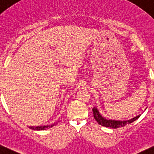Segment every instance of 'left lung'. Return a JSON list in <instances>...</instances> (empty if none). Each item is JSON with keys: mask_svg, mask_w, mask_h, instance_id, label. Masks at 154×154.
Wrapping results in <instances>:
<instances>
[{"mask_svg": "<svg viewBox=\"0 0 154 154\" xmlns=\"http://www.w3.org/2000/svg\"><path fill=\"white\" fill-rule=\"evenodd\" d=\"M94 114V118L95 120L97 121L99 125L102 126L107 127V128H110L113 129H116L119 128H122L125 125H129L131 123H133L134 121L139 118L141 114H138V116H136L134 118L130 119V120H125V121H118V120H114V119H108L106 117L103 116L100 113L99 109H97V107H94L92 109Z\"/></svg>", "mask_w": 154, "mask_h": 154, "instance_id": "left-lung-1", "label": "left lung"}]
</instances>
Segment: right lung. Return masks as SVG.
I'll use <instances>...</instances> for the list:
<instances>
[{
  "mask_svg": "<svg viewBox=\"0 0 154 154\" xmlns=\"http://www.w3.org/2000/svg\"><path fill=\"white\" fill-rule=\"evenodd\" d=\"M57 123H55L53 124H51V125H40V126H29V128L31 129V130H38V131H40V130H47V129H49L53 128V126H55L57 125Z\"/></svg>",
  "mask_w": 154,
  "mask_h": 154,
  "instance_id": "obj_1",
  "label": "right lung"
}]
</instances>
